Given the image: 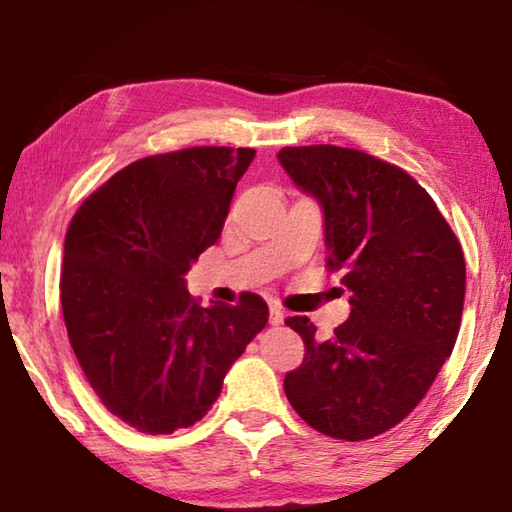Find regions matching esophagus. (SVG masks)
I'll list each match as a JSON object with an SVG mask.
<instances>
[{"mask_svg": "<svg viewBox=\"0 0 512 512\" xmlns=\"http://www.w3.org/2000/svg\"><path fill=\"white\" fill-rule=\"evenodd\" d=\"M284 318H287L284 309L277 307V305H271V325H282Z\"/></svg>", "mask_w": 512, "mask_h": 512, "instance_id": "1", "label": "esophagus"}]
</instances>
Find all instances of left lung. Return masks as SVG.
Segmentation results:
<instances>
[{
	"label": "left lung",
	"instance_id": "8db88e82",
	"mask_svg": "<svg viewBox=\"0 0 512 512\" xmlns=\"http://www.w3.org/2000/svg\"><path fill=\"white\" fill-rule=\"evenodd\" d=\"M277 160L325 216L327 266L350 289V318L320 341L287 318L305 361L284 393L309 427L339 440L393 429L452 354L465 300L461 244L433 198L395 164L341 146H287Z\"/></svg>",
	"mask_w": 512,
	"mask_h": 512
}]
</instances>
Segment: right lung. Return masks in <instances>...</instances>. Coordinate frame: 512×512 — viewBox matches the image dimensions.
<instances>
[{"label": "right lung", "instance_id": "obj_1", "mask_svg": "<svg viewBox=\"0 0 512 512\" xmlns=\"http://www.w3.org/2000/svg\"><path fill=\"white\" fill-rule=\"evenodd\" d=\"M255 149L194 146L137 160L85 198L65 237L60 305L110 413L151 436L196 424L268 323V305L201 307L185 275L221 237Z\"/></svg>", "mask_w": 512, "mask_h": 512}]
</instances>
